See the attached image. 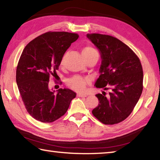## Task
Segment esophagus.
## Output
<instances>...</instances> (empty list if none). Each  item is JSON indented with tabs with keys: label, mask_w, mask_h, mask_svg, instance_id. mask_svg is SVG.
Returning a JSON list of instances; mask_svg holds the SVG:
<instances>
[{
	"label": "esophagus",
	"mask_w": 160,
	"mask_h": 160,
	"mask_svg": "<svg viewBox=\"0 0 160 160\" xmlns=\"http://www.w3.org/2000/svg\"><path fill=\"white\" fill-rule=\"evenodd\" d=\"M77 96L79 97H86L88 95H87V94H84L78 93V94H77Z\"/></svg>",
	"instance_id": "esophagus-1"
}]
</instances>
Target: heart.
Returning <instances> with one entry per match:
<instances>
[{
  "instance_id": "b5f03b06",
  "label": "heart",
  "mask_w": 160,
  "mask_h": 160,
  "mask_svg": "<svg viewBox=\"0 0 160 160\" xmlns=\"http://www.w3.org/2000/svg\"><path fill=\"white\" fill-rule=\"evenodd\" d=\"M97 53L96 50L91 47H86L82 49V54L84 58L88 57V56L92 55V54ZM65 58H66V56H63V58L61 59V64L63 65ZM88 82V79L87 78H84L81 76H78V75H75V76L72 77L71 78L68 80L67 85H68L69 88H70L72 90H74L77 92H83L85 90L86 85Z\"/></svg>"
}]
</instances>
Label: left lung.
<instances>
[{
    "mask_svg": "<svg viewBox=\"0 0 160 160\" xmlns=\"http://www.w3.org/2000/svg\"><path fill=\"white\" fill-rule=\"evenodd\" d=\"M87 37L98 48L102 60L94 85L110 90L108 94H96L99 104L92 113L106 125L118 123L131 114L142 94L141 63L133 51L117 38L95 33Z\"/></svg>",
    "mask_w": 160,
    "mask_h": 160,
    "instance_id": "1",
    "label": "left lung"
}]
</instances>
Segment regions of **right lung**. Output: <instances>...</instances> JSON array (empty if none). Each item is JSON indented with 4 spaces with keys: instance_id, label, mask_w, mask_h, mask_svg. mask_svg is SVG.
I'll use <instances>...</instances> for the list:
<instances>
[{
    "instance_id": "right-lung-1",
    "label": "right lung",
    "mask_w": 160,
    "mask_h": 160,
    "mask_svg": "<svg viewBox=\"0 0 160 160\" xmlns=\"http://www.w3.org/2000/svg\"><path fill=\"white\" fill-rule=\"evenodd\" d=\"M79 35L48 32L35 38L24 48L16 70V82L28 112L43 123H51L66 113L76 93L60 88L48 89L51 75L56 78L65 52Z\"/></svg>"
}]
</instances>
